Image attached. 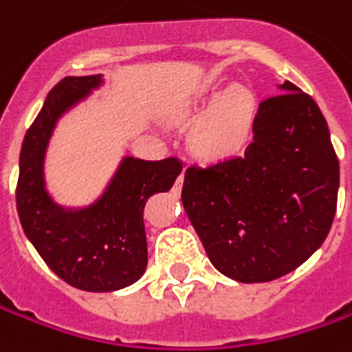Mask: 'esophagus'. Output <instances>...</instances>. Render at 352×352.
I'll use <instances>...</instances> for the list:
<instances>
[{"label":"esophagus","instance_id":"1","mask_svg":"<svg viewBox=\"0 0 352 352\" xmlns=\"http://www.w3.org/2000/svg\"><path fill=\"white\" fill-rule=\"evenodd\" d=\"M182 184H184V172H180V176L176 178V184H174V192H176V194L180 192V188H182Z\"/></svg>","mask_w":352,"mask_h":352}]
</instances>
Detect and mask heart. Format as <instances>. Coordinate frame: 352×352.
<instances>
[{
    "label": "heart",
    "instance_id": "heart-1",
    "mask_svg": "<svg viewBox=\"0 0 352 352\" xmlns=\"http://www.w3.org/2000/svg\"><path fill=\"white\" fill-rule=\"evenodd\" d=\"M252 119L254 96L243 86H233L215 102L211 113L197 129V146L210 155L231 153L245 141Z\"/></svg>",
    "mask_w": 352,
    "mask_h": 352
}]
</instances>
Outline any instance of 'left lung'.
<instances>
[{"mask_svg": "<svg viewBox=\"0 0 352 352\" xmlns=\"http://www.w3.org/2000/svg\"><path fill=\"white\" fill-rule=\"evenodd\" d=\"M339 160L327 121L292 82L258 103L241 156L188 166L182 204L211 264L239 282H270L321 247L337 210Z\"/></svg>", "mask_w": 352, "mask_h": 352, "instance_id": "8db88e82", "label": "left lung"}]
</instances>
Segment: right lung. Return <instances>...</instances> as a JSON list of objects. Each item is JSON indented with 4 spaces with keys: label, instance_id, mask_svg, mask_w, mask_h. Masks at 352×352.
Wrapping results in <instances>:
<instances>
[{
    "label": "right lung",
    "instance_id": "add662e5",
    "mask_svg": "<svg viewBox=\"0 0 352 352\" xmlns=\"http://www.w3.org/2000/svg\"><path fill=\"white\" fill-rule=\"evenodd\" d=\"M100 76L64 78L29 127L19 156L17 213L25 235L48 268L66 284L86 292L121 290L137 282L146 268L142 210L146 199L168 192L182 162L141 160L129 156L94 206L66 211L45 190L43 160L58 117L98 88Z\"/></svg>",
    "mask_w": 352,
    "mask_h": 352
}]
</instances>
